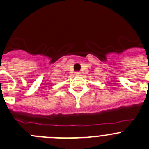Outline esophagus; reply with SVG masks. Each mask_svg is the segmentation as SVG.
<instances>
[{
    "label": "esophagus",
    "instance_id": "34e87169",
    "mask_svg": "<svg viewBox=\"0 0 149 149\" xmlns=\"http://www.w3.org/2000/svg\"><path fill=\"white\" fill-rule=\"evenodd\" d=\"M81 72H75V75H81Z\"/></svg>",
    "mask_w": 149,
    "mask_h": 149
}]
</instances>
